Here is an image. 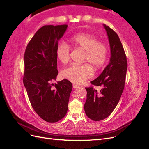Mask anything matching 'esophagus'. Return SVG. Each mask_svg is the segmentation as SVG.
<instances>
[{"mask_svg":"<svg viewBox=\"0 0 149 149\" xmlns=\"http://www.w3.org/2000/svg\"><path fill=\"white\" fill-rule=\"evenodd\" d=\"M79 86H78L77 84H73V88H74V89H76V88H79Z\"/></svg>","mask_w":149,"mask_h":149,"instance_id":"obj_1","label":"esophagus"}]
</instances>
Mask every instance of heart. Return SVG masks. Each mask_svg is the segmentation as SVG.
I'll return each instance as SVG.
<instances>
[{
  "label": "heart",
  "instance_id": "obj_1",
  "mask_svg": "<svg viewBox=\"0 0 149 149\" xmlns=\"http://www.w3.org/2000/svg\"><path fill=\"white\" fill-rule=\"evenodd\" d=\"M70 45L75 49L84 50L83 62L81 65H72L63 70L62 76L75 83H82L93 75L94 68L100 69L106 63L108 48L105 43L98 41L93 34L80 33L72 36L68 40ZM70 47L64 42H60L56 47V58L62 64L66 65L70 61Z\"/></svg>",
  "mask_w": 149,
  "mask_h": 149
}]
</instances>
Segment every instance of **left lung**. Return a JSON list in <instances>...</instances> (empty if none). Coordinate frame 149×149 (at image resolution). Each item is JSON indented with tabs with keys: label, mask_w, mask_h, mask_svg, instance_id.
I'll return each instance as SVG.
<instances>
[{
	"label": "left lung",
	"mask_w": 149,
	"mask_h": 149,
	"mask_svg": "<svg viewBox=\"0 0 149 149\" xmlns=\"http://www.w3.org/2000/svg\"><path fill=\"white\" fill-rule=\"evenodd\" d=\"M104 27L108 36L111 56L102 74L91 81V84L101 86L102 89L98 91L93 86L85 88L87 91L85 113L94 121L105 119L115 109L124 89L127 68V58L118 34L105 24Z\"/></svg>",
	"instance_id": "left-lung-1"
}]
</instances>
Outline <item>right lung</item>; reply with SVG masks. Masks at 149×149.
Returning <instances> with one entry per match:
<instances>
[{
    "instance_id": "right-lung-1",
    "label": "right lung",
    "mask_w": 149,
    "mask_h": 149,
    "mask_svg": "<svg viewBox=\"0 0 149 149\" xmlns=\"http://www.w3.org/2000/svg\"><path fill=\"white\" fill-rule=\"evenodd\" d=\"M67 25L44 26L27 44L24 54L23 83L33 108L47 122H56L68 110L72 84L63 79L52 84L58 74L56 49Z\"/></svg>"
}]
</instances>
